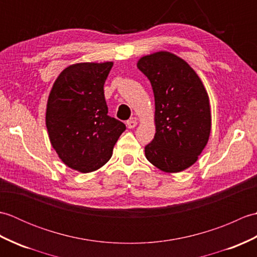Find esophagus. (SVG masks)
Here are the masks:
<instances>
[{"mask_svg":"<svg viewBox=\"0 0 257 257\" xmlns=\"http://www.w3.org/2000/svg\"><path fill=\"white\" fill-rule=\"evenodd\" d=\"M138 124V122H137V119L136 118H132V119H129L128 121H127V125H128V128L129 129H133V128H135L136 125Z\"/></svg>","mask_w":257,"mask_h":257,"instance_id":"1","label":"esophagus"}]
</instances>
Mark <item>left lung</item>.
Instances as JSON below:
<instances>
[{
    "instance_id": "left-lung-1",
    "label": "left lung",
    "mask_w": 257,
    "mask_h": 257,
    "mask_svg": "<svg viewBox=\"0 0 257 257\" xmlns=\"http://www.w3.org/2000/svg\"><path fill=\"white\" fill-rule=\"evenodd\" d=\"M137 67L150 80L156 105V135L145 147L146 158L161 171L181 172L194 165L209 141L211 108L204 85L170 52L141 57Z\"/></svg>"
}]
</instances>
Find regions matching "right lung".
Here are the masks:
<instances>
[{"label": "right lung", "mask_w": 257, "mask_h": 257, "mask_svg": "<svg viewBox=\"0 0 257 257\" xmlns=\"http://www.w3.org/2000/svg\"><path fill=\"white\" fill-rule=\"evenodd\" d=\"M113 63H77L54 83L46 106V128L52 147L65 165L83 173L96 171L112 156L125 130L108 116L103 85Z\"/></svg>", "instance_id": "right-lung-1"}]
</instances>
